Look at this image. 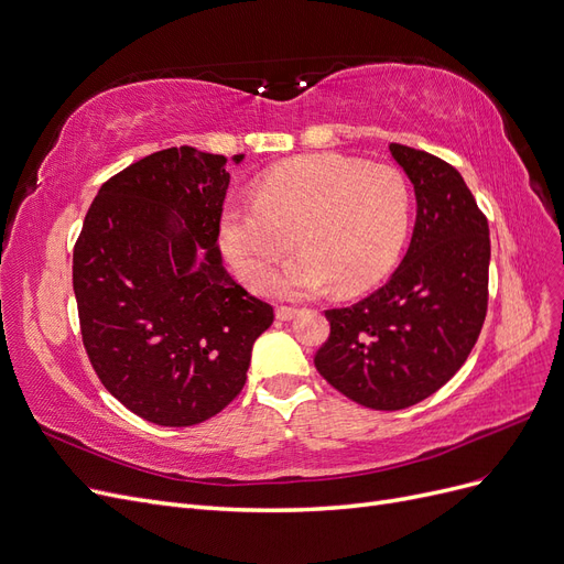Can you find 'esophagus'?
<instances>
[{"label":"esophagus","mask_w":564,"mask_h":564,"mask_svg":"<svg viewBox=\"0 0 564 564\" xmlns=\"http://www.w3.org/2000/svg\"><path fill=\"white\" fill-rule=\"evenodd\" d=\"M297 316V308H293V306H279L276 308V318L279 321H293Z\"/></svg>","instance_id":"obj_1"}]
</instances>
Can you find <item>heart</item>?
<instances>
[{
  "instance_id": "heart-1",
  "label": "heart",
  "mask_w": 564,
  "mask_h": 564,
  "mask_svg": "<svg viewBox=\"0 0 564 564\" xmlns=\"http://www.w3.org/2000/svg\"><path fill=\"white\" fill-rule=\"evenodd\" d=\"M411 223V187L390 164L337 153L300 155L256 183V202L227 204L220 248L239 279L260 288L293 250H302L269 281L279 297H306L335 285L360 295L398 264Z\"/></svg>"
}]
</instances>
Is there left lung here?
<instances>
[{"instance_id": "left-lung-1", "label": "left lung", "mask_w": 564, "mask_h": 564, "mask_svg": "<svg viewBox=\"0 0 564 564\" xmlns=\"http://www.w3.org/2000/svg\"><path fill=\"white\" fill-rule=\"evenodd\" d=\"M413 183L415 225L390 281L362 302L329 308L316 352L321 377L348 400L400 411L430 398L471 352L488 311V220L460 172L390 143Z\"/></svg>"}]
</instances>
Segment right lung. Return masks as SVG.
<instances>
[{
    "label": "right lung",
    "mask_w": 564,
    "mask_h": 564,
    "mask_svg": "<svg viewBox=\"0 0 564 564\" xmlns=\"http://www.w3.org/2000/svg\"><path fill=\"white\" fill-rule=\"evenodd\" d=\"M225 164L193 145L130 164L99 187L74 246L80 335L97 377L164 427L204 423L232 402L274 323V308L223 267Z\"/></svg>",
    "instance_id": "add662e5"
}]
</instances>
